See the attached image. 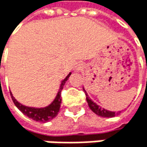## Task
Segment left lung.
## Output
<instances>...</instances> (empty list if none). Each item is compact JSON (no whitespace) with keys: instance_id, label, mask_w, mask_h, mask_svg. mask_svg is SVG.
I'll return each mask as SVG.
<instances>
[{"instance_id":"8db88e82","label":"left lung","mask_w":147,"mask_h":147,"mask_svg":"<svg viewBox=\"0 0 147 147\" xmlns=\"http://www.w3.org/2000/svg\"><path fill=\"white\" fill-rule=\"evenodd\" d=\"M146 68H147V65H146ZM146 83H147V79H146ZM83 90H84V92H85V94H86V99H87V102H88V106H89L90 109H91V111H92L94 113L96 114V115H98V116H100V117H115V116L118 115V114H119V112H121V111H119V112L109 111H107V109H102V107L98 106L96 103H94V102L89 98V96L88 95V94H87V92L85 91V89H84V88H83Z\"/></svg>"}]
</instances>
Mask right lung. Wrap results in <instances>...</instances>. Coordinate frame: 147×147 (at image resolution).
I'll return each instance as SVG.
<instances>
[{"label":"right lung","mask_w":147,"mask_h":147,"mask_svg":"<svg viewBox=\"0 0 147 147\" xmlns=\"http://www.w3.org/2000/svg\"><path fill=\"white\" fill-rule=\"evenodd\" d=\"M70 75H71V73L65 77V79H64V80L60 85V88L59 89V92H58L56 98L54 99V101L52 103L47 107L40 108V109L26 107L23 104L19 103L15 99V97L12 95V94H10L12 100H13L15 105L17 107V109H19V111L21 112H23L24 115H26L28 117H30L35 121H38V122H43V123L48 122L50 120H52L53 118H54L58 115V112L59 111V108H60V104H61V90L63 89V87H64L65 82L68 80Z\"/></svg>","instance_id":"right-lung-1"}]
</instances>
